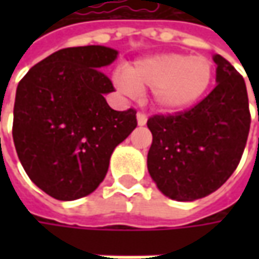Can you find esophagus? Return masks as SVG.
<instances>
[{"mask_svg":"<svg viewBox=\"0 0 259 259\" xmlns=\"http://www.w3.org/2000/svg\"><path fill=\"white\" fill-rule=\"evenodd\" d=\"M137 122L140 126H143V125L147 124V115L143 114V112H138L137 114Z\"/></svg>","mask_w":259,"mask_h":259,"instance_id":"1","label":"esophagus"}]
</instances>
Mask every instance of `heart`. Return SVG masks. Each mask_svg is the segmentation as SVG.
Returning a JSON list of instances; mask_svg holds the SVG:
<instances>
[{
	"mask_svg": "<svg viewBox=\"0 0 259 259\" xmlns=\"http://www.w3.org/2000/svg\"><path fill=\"white\" fill-rule=\"evenodd\" d=\"M213 79L212 62L204 56L164 53L126 66L115 86L125 95L151 89L157 108L177 112L190 108L206 94Z\"/></svg>",
	"mask_w": 259,
	"mask_h": 259,
	"instance_id": "1",
	"label": "heart"
}]
</instances>
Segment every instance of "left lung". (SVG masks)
<instances>
[{
    "label": "left lung",
    "mask_w": 259,
    "mask_h": 259,
    "mask_svg": "<svg viewBox=\"0 0 259 259\" xmlns=\"http://www.w3.org/2000/svg\"><path fill=\"white\" fill-rule=\"evenodd\" d=\"M216 86L192 109L147 121L153 143L147 167L161 193L193 202L213 193L232 176L244 153L251 114L242 76L213 56Z\"/></svg>",
    "instance_id": "obj_1"
}]
</instances>
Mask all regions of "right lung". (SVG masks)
<instances>
[{
    "label": "right lung",
    "instance_id": "add662e5",
    "mask_svg": "<svg viewBox=\"0 0 259 259\" xmlns=\"http://www.w3.org/2000/svg\"><path fill=\"white\" fill-rule=\"evenodd\" d=\"M118 52L67 47L33 66L17 86L13 138L31 182L57 200H76L102 183L109 158L137 126V111L112 109L102 67Z\"/></svg>",
    "mask_w": 259,
    "mask_h": 259
}]
</instances>
